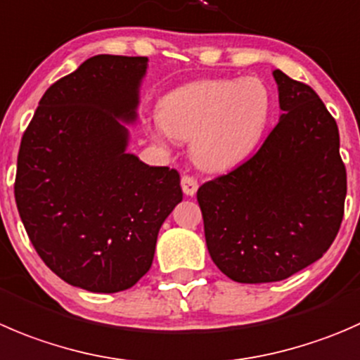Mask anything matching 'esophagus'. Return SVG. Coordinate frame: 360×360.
<instances>
[{
  "label": "esophagus",
  "mask_w": 360,
  "mask_h": 360,
  "mask_svg": "<svg viewBox=\"0 0 360 360\" xmlns=\"http://www.w3.org/2000/svg\"><path fill=\"white\" fill-rule=\"evenodd\" d=\"M181 188H183V193L186 195V197H193L198 190V183L193 177L183 176L181 177Z\"/></svg>",
  "instance_id": "esophagus-1"
}]
</instances>
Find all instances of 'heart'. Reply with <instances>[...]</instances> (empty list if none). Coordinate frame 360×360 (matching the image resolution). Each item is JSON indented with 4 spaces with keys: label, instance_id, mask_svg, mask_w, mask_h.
<instances>
[{
    "label": "heart",
    "instance_id": "b5f03b06",
    "mask_svg": "<svg viewBox=\"0 0 360 360\" xmlns=\"http://www.w3.org/2000/svg\"><path fill=\"white\" fill-rule=\"evenodd\" d=\"M271 93L257 77L198 80L160 103L153 139L190 141L191 160L204 170H225L246 158L264 135Z\"/></svg>",
    "mask_w": 360,
    "mask_h": 360
}]
</instances>
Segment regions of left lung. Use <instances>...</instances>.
Returning <instances> with one entry per match:
<instances>
[{"instance_id":"obj_1","label":"left lung","mask_w":360,"mask_h":360,"mask_svg":"<svg viewBox=\"0 0 360 360\" xmlns=\"http://www.w3.org/2000/svg\"><path fill=\"white\" fill-rule=\"evenodd\" d=\"M283 114L262 148L202 184L197 200L216 267L237 283L290 278L336 239L347 197L340 131L306 84L273 72Z\"/></svg>"}]
</instances>
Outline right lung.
Here are the masks:
<instances>
[{
  "instance_id": "add662e5",
  "label": "right lung",
  "mask_w": 360,
  "mask_h": 360,
  "mask_svg": "<svg viewBox=\"0 0 360 360\" xmlns=\"http://www.w3.org/2000/svg\"><path fill=\"white\" fill-rule=\"evenodd\" d=\"M148 58L98 54L41 96L17 158L15 202L52 273L116 294L149 271L167 216L183 200L177 170L128 153Z\"/></svg>"
}]
</instances>
